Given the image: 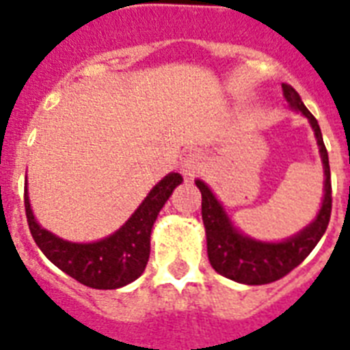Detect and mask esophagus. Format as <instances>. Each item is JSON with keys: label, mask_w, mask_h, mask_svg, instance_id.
Here are the masks:
<instances>
[{"label": "esophagus", "mask_w": 350, "mask_h": 350, "mask_svg": "<svg viewBox=\"0 0 350 350\" xmlns=\"http://www.w3.org/2000/svg\"><path fill=\"white\" fill-rule=\"evenodd\" d=\"M203 167L204 159L199 151H190V153L185 157V160H183V175H185L186 178L197 177L199 173L203 172Z\"/></svg>", "instance_id": "1"}]
</instances>
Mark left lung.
Listing matches in <instances>:
<instances>
[{
	"instance_id": "obj_1",
	"label": "left lung",
	"mask_w": 350,
	"mask_h": 350,
	"mask_svg": "<svg viewBox=\"0 0 350 350\" xmlns=\"http://www.w3.org/2000/svg\"><path fill=\"white\" fill-rule=\"evenodd\" d=\"M282 94L291 110L301 112L308 120L310 127L314 131L319 154H321L325 183H323V201L319 212L314 219L297 234L280 241H262L254 240L251 236L241 232L232 219L228 217L227 210L219 203L208 185L197 178L196 185L201 191L203 203L204 232H206V253L215 271L223 277L230 278L234 282L249 286H260L275 282L278 278L295 269L312 249L321 240L330 221L332 210V186H330V165H328L327 147L323 144V135L319 123L310 110L301 101V96L290 85H282Z\"/></svg>"
}]
</instances>
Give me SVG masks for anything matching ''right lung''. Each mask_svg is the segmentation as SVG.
Instances as JSON below:
<instances>
[{
	"instance_id": "add662e5",
	"label": "right lung",
	"mask_w": 350,
	"mask_h": 350,
	"mask_svg": "<svg viewBox=\"0 0 350 350\" xmlns=\"http://www.w3.org/2000/svg\"><path fill=\"white\" fill-rule=\"evenodd\" d=\"M180 183H183L180 173H167L160 183L151 188L140 206L116 232L88 243L68 241L42 227L33 214L27 186H25L23 203H25L29 230L42 253L60 271H64L66 275H70L88 288L116 290L131 284L144 273L151 251V230L154 221L165 201Z\"/></svg>"
}]
</instances>
